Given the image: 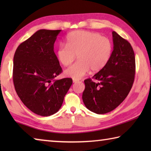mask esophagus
<instances>
[{
  "mask_svg": "<svg viewBox=\"0 0 151 151\" xmlns=\"http://www.w3.org/2000/svg\"><path fill=\"white\" fill-rule=\"evenodd\" d=\"M79 81V80H78V79H73V83H78V82Z\"/></svg>",
  "mask_w": 151,
  "mask_h": 151,
  "instance_id": "34e87169",
  "label": "esophagus"
}]
</instances>
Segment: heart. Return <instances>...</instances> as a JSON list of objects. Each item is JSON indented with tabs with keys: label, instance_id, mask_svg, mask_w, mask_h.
<instances>
[{
	"label": "heart",
	"instance_id": "b5f03b06",
	"mask_svg": "<svg viewBox=\"0 0 151 151\" xmlns=\"http://www.w3.org/2000/svg\"><path fill=\"white\" fill-rule=\"evenodd\" d=\"M112 44L108 38L88 30H75L66 36V45H60L57 57L63 66L73 63L77 55L78 61L65 71L74 79L83 77L89 70L97 72L104 67L111 58Z\"/></svg>",
	"mask_w": 151,
	"mask_h": 151
}]
</instances>
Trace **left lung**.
<instances>
[{
	"label": "left lung",
	"mask_w": 151,
	"mask_h": 151,
	"mask_svg": "<svg viewBox=\"0 0 151 151\" xmlns=\"http://www.w3.org/2000/svg\"><path fill=\"white\" fill-rule=\"evenodd\" d=\"M113 50L104 67L93 76L95 83L85 80L83 101L89 111L105 114L116 109L129 94L135 75V57L130 43L112 32Z\"/></svg>",
	"instance_id": "obj_1"
}]
</instances>
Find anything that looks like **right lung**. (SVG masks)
Returning a JSON list of instances; mask_svg holds the SVG:
<instances>
[{"instance_id": "obj_1", "label": "right lung", "mask_w": 151, "mask_h": 151, "mask_svg": "<svg viewBox=\"0 0 151 151\" xmlns=\"http://www.w3.org/2000/svg\"><path fill=\"white\" fill-rule=\"evenodd\" d=\"M61 30L41 29L17 48L13 62V83L18 96L28 109L48 116L60 109L73 84L70 78L55 80L62 68L54 52Z\"/></svg>"}]
</instances>
